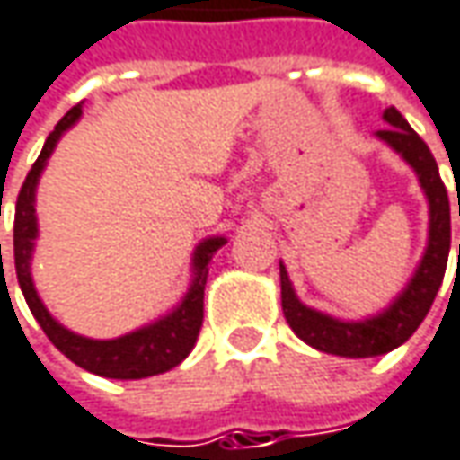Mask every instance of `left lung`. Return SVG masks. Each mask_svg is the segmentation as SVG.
<instances>
[{"label":"left lung","instance_id":"8db88e82","mask_svg":"<svg viewBox=\"0 0 460 460\" xmlns=\"http://www.w3.org/2000/svg\"><path fill=\"white\" fill-rule=\"evenodd\" d=\"M383 119L388 122V127L377 129V137L388 143L417 172L419 184L429 203L427 250L421 255V262L417 265L411 281L393 299L391 307H385L380 314H372L365 320H336L331 314H323L299 302L281 262V307H284L288 328L305 343H310L312 349L336 354V357H351V359L388 354L414 336V331L421 325V320L427 317V312L438 296V288L446 276L447 252H450V203H447V190L438 172L435 155L429 153L427 143L409 127L395 106L383 111Z\"/></svg>","mask_w":460,"mask_h":460}]
</instances>
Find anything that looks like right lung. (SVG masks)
<instances>
[{"instance_id": "add662e5", "label": "right lung", "mask_w": 460, "mask_h": 460, "mask_svg": "<svg viewBox=\"0 0 460 460\" xmlns=\"http://www.w3.org/2000/svg\"><path fill=\"white\" fill-rule=\"evenodd\" d=\"M80 114H83V109L77 103L59 119L54 132L46 137L41 155L36 158L33 169L28 172L22 187H20L17 205H14V270H17V284L22 288V296H25L28 307L33 312V317L39 320L43 333L67 357L69 362H75V365L93 372V375L114 377V380H140V377H150V375H161V372H169L172 367L179 365L181 359H187V354L192 351V346L198 341V333L203 328V294L205 281H208V262L226 244V239L224 236H210V239H203L198 244L195 257H192V273L195 276H192V284L187 288L184 299L169 314L158 317L155 323H150L146 328H140L135 333H127V336L111 338V341H93V338L77 336V333L67 331L65 325H59L51 317V312L43 307L41 296H39L33 279H31L33 242L39 236L36 184L41 179L49 155L57 148L59 137L80 119Z\"/></svg>"}]
</instances>
